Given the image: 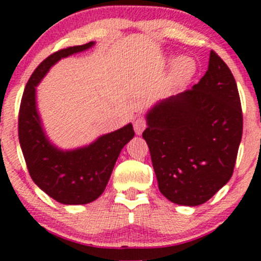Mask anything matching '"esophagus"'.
Returning a JSON list of instances; mask_svg holds the SVG:
<instances>
[{
  "instance_id": "obj_1",
  "label": "esophagus",
  "mask_w": 261,
  "mask_h": 261,
  "mask_svg": "<svg viewBox=\"0 0 261 261\" xmlns=\"http://www.w3.org/2000/svg\"><path fill=\"white\" fill-rule=\"evenodd\" d=\"M146 126H147V122H146V120L142 118V116H141V118L135 119L134 128H135V133H136V135L142 134L143 130L146 128Z\"/></svg>"
}]
</instances>
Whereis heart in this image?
<instances>
[{
	"mask_svg": "<svg viewBox=\"0 0 261 261\" xmlns=\"http://www.w3.org/2000/svg\"><path fill=\"white\" fill-rule=\"evenodd\" d=\"M194 71H195V64L193 60L187 56L178 58L173 65V74L176 80H187L193 76Z\"/></svg>",
	"mask_w": 261,
	"mask_h": 261,
	"instance_id": "b5f03b06",
	"label": "heart"
}]
</instances>
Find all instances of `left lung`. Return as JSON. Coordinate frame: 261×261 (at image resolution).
Listing matches in <instances>:
<instances>
[{
  "instance_id": "obj_1",
  "label": "left lung",
  "mask_w": 261,
  "mask_h": 261,
  "mask_svg": "<svg viewBox=\"0 0 261 261\" xmlns=\"http://www.w3.org/2000/svg\"><path fill=\"white\" fill-rule=\"evenodd\" d=\"M158 188L176 205L197 206L228 182L243 133L234 77L215 51L191 89L160 100L146 114Z\"/></svg>"
}]
</instances>
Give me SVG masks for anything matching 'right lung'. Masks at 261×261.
<instances>
[{"label":"right lung","instance_id":"add662e5","mask_svg":"<svg viewBox=\"0 0 261 261\" xmlns=\"http://www.w3.org/2000/svg\"><path fill=\"white\" fill-rule=\"evenodd\" d=\"M94 41L59 50L46 58L27 83L18 119L20 148L33 181L64 205H85L106 189L124 146L135 136L133 124L101 135L89 145L61 149L47 137L37 108V86L60 60L91 49Z\"/></svg>","mask_w":261,"mask_h":261}]
</instances>
